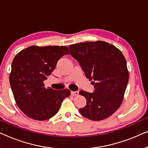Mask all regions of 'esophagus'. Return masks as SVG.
Returning a JSON list of instances; mask_svg holds the SVG:
<instances>
[{
	"instance_id": "34e87169",
	"label": "esophagus",
	"mask_w": 148,
	"mask_h": 148,
	"mask_svg": "<svg viewBox=\"0 0 148 148\" xmlns=\"http://www.w3.org/2000/svg\"><path fill=\"white\" fill-rule=\"evenodd\" d=\"M71 96H77V95L79 94V92L77 91V92H73V91H71Z\"/></svg>"
}]
</instances>
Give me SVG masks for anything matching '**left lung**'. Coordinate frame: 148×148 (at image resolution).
Segmentation results:
<instances>
[{"label": "left lung", "mask_w": 148, "mask_h": 148, "mask_svg": "<svg viewBox=\"0 0 148 148\" xmlns=\"http://www.w3.org/2000/svg\"><path fill=\"white\" fill-rule=\"evenodd\" d=\"M70 54L94 85V92L81 90L87 100L80 114L92 121H101L116 112L122 104L129 82L127 62L122 52L103 41L85 42L69 46Z\"/></svg>", "instance_id": "obj_1"}]
</instances>
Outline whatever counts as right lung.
Masks as SVG:
<instances>
[{
	"label": "right lung",
	"instance_id": "right-lung-1",
	"mask_svg": "<svg viewBox=\"0 0 148 148\" xmlns=\"http://www.w3.org/2000/svg\"><path fill=\"white\" fill-rule=\"evenodd\" d=\"M69 54L65 46H32L15 56L10 85L17 106L26 116L37 121L48 120L58 112L62 100L69 96L68 89L46 88L44 84L58 60Z\"/></svg>",
	"mask_w": 148,
	"mask_h": 148
}]
</instances>
